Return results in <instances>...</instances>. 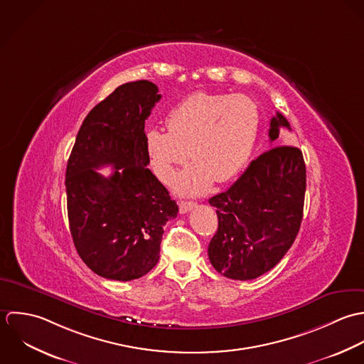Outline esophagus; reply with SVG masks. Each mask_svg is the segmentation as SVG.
I'll return each instance as SVG.
<instances>
[{
    "label": "esophagus",
    "instance_id": "esophagus-1",
    "mask_svg": "<svg viewBox=\"0 0 364 364\" xmlns=\"http://www.w3.org/2000/svg\"><path fill=\"white\" fill-rule=\"evenodd\" d=\"M194 207H196V203H193V201H180V203H178V208H180V213H181V214H187V213L191 211Z\"/></svg>",
    "mask_w": 364,
    "mask_h": 364
}]
</instances>
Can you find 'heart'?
Returning a JSON list of instances; mask_svg holds the SVG:
<instances>
[{"instance_id":"1","label":"heart","mask_w":364,"mask_h":364,"mask_svg":"<svg viewBox=\"0 0 364 364\" xmlns=\"http://www.w3.org/2000/svg\"><path fill=\"white\" fill-rule=\"evenodd\" d=\"M168 131L150 128L146 149L154 173L171 181L190 156L194 161L174 181L180 194H203L213 181L223 184L247 164L257 141L260 114L253 100L236 94L194 92L166 117Z\"/></svg>"}]
</instances>
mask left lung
I'll return each instance as SVG.
<instances>
[{
	"instance_id": "left-lung-1",
	"label": "left lung",
	"mask_w": 364,
	"mask_h": 364,
	"mask_svg": "<svg viewBox=\"0 0 364 364\" xmlns=\"http://www.w3.org/2000/svg\"><path fill=\"white\" fill-rule=\"evenodd\" d=\"M280 128L291 129L277 112L270 121L272 144ZM305 187L302 151L295 146H274L253 160L228 191L210 198L218 215V230L208 246L214 269L242 282L272 270L298 235Z\"/></svg>"
}]
</instances>
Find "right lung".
Wrapping results in <instances>:
<instances>
[{
  "mask_svg": "<svg viewBox=\"0 0 364 364\" xmlns=\"http://www.w3.org/2000/svg\"><path fill=\"white\" fill-rule=\"evenodd\" d=\"M156 84L119 85L82 121L66 168L68 215L81 260L98 276L131 282L159 262L163 226L178 207L147 168L145 121ZM112 165L109 178L96 168Z\"/></svg>",
  "mask_w": 364,
  "mask_h": 364,
  "instance_id": "obj_1",
  "label": "right lung"
}]
</instances>
